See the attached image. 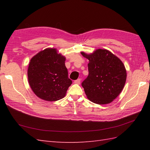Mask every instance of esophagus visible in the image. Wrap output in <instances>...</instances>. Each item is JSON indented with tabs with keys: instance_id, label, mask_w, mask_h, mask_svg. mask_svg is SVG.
Wrapping results in <instances>:
<instances>
[{
	"instance_id": "34e87169",
	"label": "esophagus",
	"mask_w": 150,
	"mask_h": 150,
	"mask_svg": "<svg viewBox=\"0 0 150 150\" xmlns=\"http://www.w3.org/2000/svg\"><path fill=\"white\" fill-rule=\"evenodd\" d=\"M74 83L75 84H80V83H81V79H78L77 80H75L74 81Z\"/></svg>"
}]
</instances>
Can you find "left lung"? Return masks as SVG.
<instances>
[{"instance_id": "8db88e82", "label": "left lung", "mask_w": 150, "mask_h": 150, "mask_svg": "<svg viewBox=\"0 0 150 150\" xmlns=\"http://www.w3.org/2000/svg\"><path fill=\"white\" fill-rule=\"evenodd\" d=\"M81 53L89 60V74L82 83L87 98L97 104L113 102L126 83L127 73L123 62L106 49H97L89 54Z\"/></svg>"}]
</instances>
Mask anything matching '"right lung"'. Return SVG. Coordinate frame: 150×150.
I'll list each match as a JSON object with an SVG mask.
<instances>
[{"instance_id":"add662e5","label":"right lung","mask_w":150,"mask_h":150,"mask_svg":"<svg viewBox=\"0 0 150 150\" xmlns=\"http://www.w3.org/2000/svg\"><path fill=\"white\" fill-rule=\"evenodd\" d=\"M65 61L66 57L52 47L40 51L31 59L28 69V82L40 99L52 102L65 97L72 84Z\"/></svg>"}]
</instances>
